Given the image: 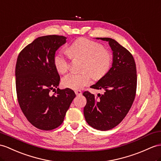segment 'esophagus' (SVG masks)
I'll return each mask as SVG.
<instances>
[{
    "label": "esophagus",
    "mask_w": 161,
    "mask_h": 161,
    "mask_svg": "<svg viewBox=\"0 0 161 161\" xmlns=\"http://www.w3.org/2000/svg\"><path fill=\"white\" fill-rule=\"evenodd\" d=\"M74 92H75L76 96H80V95H81V94H82V92H81L80 90H76V91Z\"/></svg>",
    "instance_id": "1"
}]
</instances>
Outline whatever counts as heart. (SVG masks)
Listing matches in <instances>:
<instances>
[{"label":"heart","mask_w":161,"mask_h":161,"mask_svg":"<svg viewBox=\"0 0 161 161\" xmlns=\"http://www.w3.org/2000/svg\"><path fill=\"white\" fill-rule=\"evenodd\" d=\"M68 53L73 57L84 58L83 70L85 72L65 75L62 79L65 87L72 89L83 88L91 83L92 74L95 78H100L110 69L111 54L96 42L85 38L78 39L69 46ZM54 65L58 72L64 74L69 68V57L62 53L57 54L54 57Z\"/></svg>","instance_id":"b5f03b06"}]
</instances>
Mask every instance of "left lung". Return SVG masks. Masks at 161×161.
Listing matches in <instances>:
<instances>
[{"label": "left lung", "instance_id": "obj_1", "mask_svg": "<svg viewBox=\"0 0 161 161\" xmlns=\"http://www.w3.org/2000/svg\"><path fill=\"white\" fill-rule=\"evenodd\" d=\"M96 39L108 42L113 51V63L108 72L91 86L103 89L104 94L98 93L96 97L89 92L83 93L87 99L84 116L92 128L108 130L117 126L132 107L136 89V64L130 53L115 40Z\"/></svg>", "mask_w": 161, "mask_h": 161}]
</instances>
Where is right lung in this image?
<instances>
[{
  "mask_svg": "<svg viewBox=\"0 0 161 161\" xmlns=\"http://www.w3.org/2000/svg\"><path fill=\"white\" fill-rule=\"evenodd\" d=\"M66 39L54 35L37 37L18 57L15 85L19 107L29 122L40 130L59 126L76 96L69 88H58L53 96L49 93L59 85L54 57Z\"/></svg>",
  "mask_w": 161,
  "mask_h": 161,
  "instance_id": "right-lung-1",
  "label": "right lung"
}]
</instances>
